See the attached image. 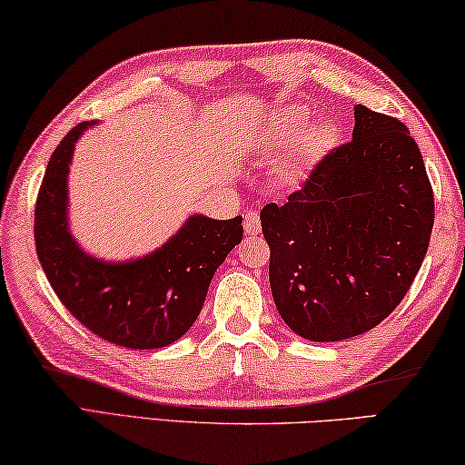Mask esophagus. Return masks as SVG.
I'll use <instances>...</instances> for the list:
<instances>
[{"mask_svg": "<svg viewBox=\"0 0 465 465\" xmlns=\"http://www.w3.org/2000/svg\"><path fill=\"white\" fill-rule=\"evenodd\" d=\"M260 230L262 225H260L258 211H248V213L243 215V232L248 235H254V233H260Z\"/></svg>", "mask_w": 465, "mask_h": 465, "instance_id": "obj_1", "label": "esophagus"}]
</instances>
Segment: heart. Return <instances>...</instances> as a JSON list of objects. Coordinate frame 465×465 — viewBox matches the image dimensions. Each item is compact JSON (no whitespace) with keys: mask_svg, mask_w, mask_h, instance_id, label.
Returning a JSON list of instances; mask_svg holds the SVG:
<instances>
[{"mask_svg":"<svg viewBox=\"0 0 465 465\" xmlns=\"http://www.w3.org/2000/svg\"><path fill=\"white\" fill-rule=\"evenodd\" d=\"M311 122L309 114L302 107H286L278 114L268 130V144L272 148L289 146L294 139L298 142L286 152L281 164V179L289 184L299 183L309 166L325 154V150L333 144L331 125H315L307 129Z\"/></svg>","mask_w":465,"mask_h":465,"instance_id":"heart-1","label":"heart"}]
</instances>
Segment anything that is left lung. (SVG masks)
<instances>
[{
	"mask_svg": "<svg viewBox=\"0 0 465 465\" xmlns=\"http://www.w3.org/2000/svg\"><path fill=\"white\" fill-rule=\"evenodd\" d=\"M348 144L260 211L274 305L309 341L370 331L404 299L433 230V189L402 122L353 107Z\"/></svg>",
	"mask_w": 465,
	"mask_h": 465,
	"instance_id": "1",
	"label": "left lung"
}]
</instances>
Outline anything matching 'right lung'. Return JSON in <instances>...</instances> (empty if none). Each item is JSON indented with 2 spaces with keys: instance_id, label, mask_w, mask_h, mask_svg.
I'll use <instances>...</instances> for the list:
<instances>
[{
  "instance_id": "right-lung-1",
  "label": "right lung",
  "mask_w": 465,
  "mask_h": 465,
  "mask_svg": "<svg viewBox=\"0 0 465 465\" xmlns=\"http://www.w3.org/2000/svg\"><path fill=\"white\" fill-rule=\"evenodd\" d=\"M95 124L74 125L48 160L34 213L40 266L89 331L130 350L166 348L197 321L215 270L242 242V217L193 213L163 246L138 258L89 254L69 225V171L74 144Z\"/></svg>"
}]
</instances>
